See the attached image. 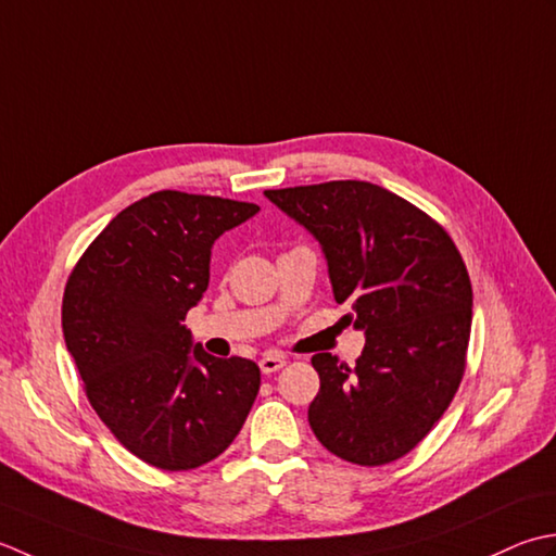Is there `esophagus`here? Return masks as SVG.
<instances>
[{"label":"esophagus","instance_id":"34e87169","mask_svg":"<svg viewBox=\"0 0 556 556\" xmlns=\"http://www.w3.org/2000/svg\"><path fill=\"white\" fill-rule=\"evenodd\" d=\"M258 367H262L264 374H274V371L286 367V357L278 353H266L262 359H258Z\"/></svg>","mask_w":556,"mask_h":556}]
</instances>
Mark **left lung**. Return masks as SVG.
<instances>
[{
    "instance_id": "8db88e82",
    "label": "left lung",
    "mask_w": 556,
    "mask_h": 556,
    "mask_svg": "<svg viewBox=\"0 0 556 556\" xmlns=\"http://www.w3.org/2000/svg\"><path fill=\"white\" fill-rule=\"evenodd\" d=\"M264 194L319 242L336 302L365 331L353 369L331 353L312 357L321 381L312 432L357 466L399 460L444 415L466 371L472 288L456 244L379 185L338 179Z\"/></svg>"
}]
</instances>
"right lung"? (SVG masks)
I'll return each instance as SVG.
<instances>
[{
  "label": "right lung",
  "mask_w": 556,
  "mask_h": 556,
  "mask_svg": "<svg viewBox=\"0 0 556 556\" xmlns=\"http://www.w3.org/2000/svg\"><path fill=\"white\" fill-rule=\"evenodd\" d=\"M256 213V203L155 191L117 213L66 280L62 331L88 401L149 466L218 458L256 401V362L208 355L182 324L208 288L215 240Z\"/></svg>",
  "instance_id": "add662e5"
}]
</instances>
